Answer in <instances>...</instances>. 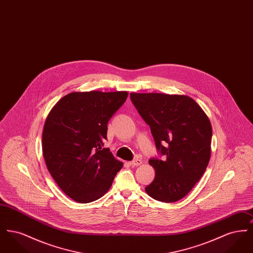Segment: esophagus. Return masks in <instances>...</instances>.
Instances as JSON below:
<instances>
[{
	"label": "esophagus",
	"instance_id": "34e87169",
	"mask_svg": "<svg viewBox=\"0 0 253 253\" xmlns=\"http://www.w3.org/2000/svg\"><path fill=\"white\" fill-rule=\"evenodd\" d=\"M142 164V160L141 159H134V160H132L131 162H129V165L130 166H132V167H137V166H139V165H141Z\"/></svg>",
	"mask_w": 253,
	"mask_h": 253
}]
</instances>
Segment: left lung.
I'll list each match as a JSON object with an SVG mask.
<instances>
[{
  "instance_id": "obj_1",
  "label": "left lung",
  "mask_w": 253,
  "mask_h": 253,
  "mask_svg": "<svg viewBox=\"0 0 253 253\" xmlns=\"http://www.w3.org/2000/svg\"><path fill=\"white\" fill-rule=\"evenodd\" d=\"M131 100L150 126L157 150L165 159L149 160L156 170L145 188L152 198L176 202L200 180L211 153L212 128L203 109L190 96L131 93Z\"/></svg>"
}]
</instances>
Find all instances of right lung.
I'll return each mask as SVG.
<instances>
[{"label": "right lung", "instance_id": "right-lung-1", "mask_svg": "<svg viewBox=\"0 0 253 253\" xmlns=\"http://www.w3.org/2000/svg\"><path fill=\"white\" fill-rule=\"evenodd\" d=\"M127 91L72 92L49 112L42 130V155L61 191L79 203L107 193L123 163L103 148L107 123Z\"/></svg>", "mask_w": 253, "mask_h": 253}]
</instances>
